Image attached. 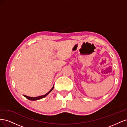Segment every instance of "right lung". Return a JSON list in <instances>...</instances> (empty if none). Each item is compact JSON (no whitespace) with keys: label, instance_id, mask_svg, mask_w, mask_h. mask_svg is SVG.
<instances>
[{"label":"right lung","instance_id":"right-lung-1","mask_svg":"<svg viewBox=\"0 0 127 127\" xmlns=\"http://www.w3.org/2000/svg\"><path fill=\"white\" fill-rule=\"evenodd\" d=\"M53 88H54V85H53V86L52 87V88H51V90L49 92H48V93L47 94H45V95H42V96H37V97H30V96H26V95H23L24 97H25L26 98H28V99H29V100H31V101H35V100H38V99H40L41 98H43L44 97H45V96H47L50 93V92L52 91V90L53 89Z\"/></svg>","mask_w":127,"mask_h":127}]
</instances>
